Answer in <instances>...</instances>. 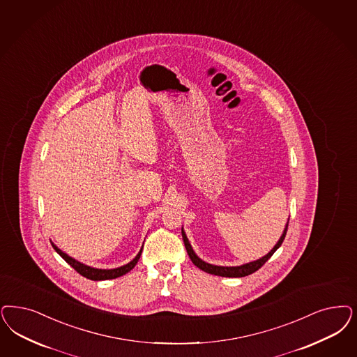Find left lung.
Segmentation results:
<instances>
[{
	"mask_svg": "<svg viewBox=\"0 0 357 357\" xmlns=\"http://www.w3.org/2000/svg\"><path fill=\"white\" fill-rule=\"evenodd\" d=\"M287 225H289V222L286 224V228H284V231H283L281 238L278 240V243L274 245V248L271 249V252H269L266 256H264L262 259H257V261H253V262H249V264H244V265H241V266H216V265L207 264V262H204L203 259H199L197 255H195V252H194L192 248H191V244L188 243V238H187V236H185L183 229H182V237H183L185 250H187L190 259L192 261V264H194L195 266H197L199 269H202V271H206V273H209V274L220 275V277H234V278H237V277H245V275H249V274L259 271V268H261L268 259H271V256L274 255V252H275L280 246L282 245L284 236H286V232H287Z\"/></svg>",
	"mask_w": 357,
	"mask_h": 357,
	"instance_id": "obj_1",
	"label": "left lung"
}]
</instances>
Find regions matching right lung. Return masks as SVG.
Instances as JSON below:
<instances>
[{"label":"right lung","mask_w":357,"mask_h":357,"mask_svg":"<svg viewBox=\"0 0 357 357\" xmlns=\"http://www.w3.org/2000/svg\"><path fill=\"white\" fill-rule=\"evenodd\" d=\"M52 244V243H51ZM52 248L56 250V253L62 257L68 265H71L74 268L75 271H77L79 274H82L83 277H86L88 280H92V281H105V280H113V278H117V277H121L123 274H126L128 271H132L135 266V264L138 262V259L141 257V253H142V248L141 250L138 252V255L135 256V259H132L129 264L120 266V268H116V269H95V268H91V266H86L84 264L76 261V259L70 257L68 255H66L64 252H62L59 248L52 244Z\"/></svg>","instance_id":"1"}]
</instances>
